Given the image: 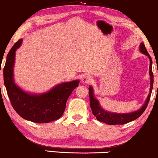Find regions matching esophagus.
Masks as SVG:
<instances>
[{
    "label": "esophagus",
    "instance_id": "1",
    "mask_svg": "<svg viewBox=\"0 0 158 158\" xmlns=\"http://www.w3.org/2000/svg\"><path fill=\"white\" fill-rule=\"evenodd\" d=\"M93 79L91 78V77L89 76V75H85V76L83 77V79H82V82L85 84H89L91 83Z\"/></svg>",
    "mask_w": 158,
    "mask_h": 158
}]
</instances>
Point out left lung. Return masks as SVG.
<instances>
[{"label": "left lung", "mask_w": 158, "mask_h": 158, "mask_svg": "<svg viewBox=\"0 0 158 158\" xmlns=\"http://www.w3.org/2000/svg\"><path fill=\"white\" fill-rule=\"evenodd\" d=\"M139 50L144 55L148 56L150 59V94H149L148 98L145 103H144L141 109H139L137 111L131 112V113L128 114H116V113H111L105 111L101 108L100 103L94 97V90L91 86L88 88L89 90V97H90V109L92 110V113L94 116H96L97 120L100 121L101 122L106 123V124L109 125H115V124H124L127 123L132 122V121L137 119L140 116L143 114V112L145 111L147 106H148L149 101H150L151 94L153 88V73L152 70V61L151 59L150 55L147 51L144 46V43H141L139 45Z\"/></svg>", "instance_id": "1"}]
</instances>
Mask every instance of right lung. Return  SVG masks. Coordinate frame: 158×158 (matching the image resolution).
<instances>
[{
  "label": "right lung",
  "mask_w": 158,
  "mask_h": 158,
  "mask_svg": "<svg viewBox=\"0 0 158 158\" xmlns=\"http://www.w3.org/2000/svg\"><path fill=\"white\" fill-rule=\"evenodd\" d=\"M22 39L14 44L8 52L3 68V80L11 105L17 114L26 120L35 123H48L60 118L63 114L66 102L79 81L66 82L56 85L42 94H31L21 90L14 80V65L16 49Z\"/></svg>",
  "instance_id": "1"
}]
</instances>
